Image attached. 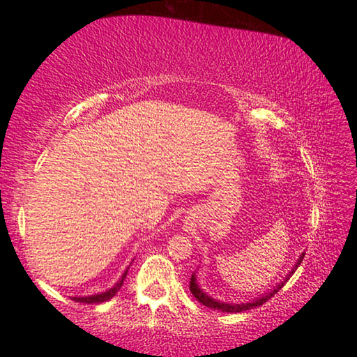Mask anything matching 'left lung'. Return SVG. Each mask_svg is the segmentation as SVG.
I'll use <instances>...</instances> for the list:
<instances>
[{
  "instance_id": "8db88e82",
  "label": "left lung",
  "mask_w": 357,
  "mask_h": 357,
  "mask_svg": "<svg viewBox=\"0 0 357 357\" xmlns=\"http://www.w3.org/2000/svg\"><path fill=\"white\" fill-rule=\"evenodd\" d=\"M304 255H305V253H302V255L298 257V260L296 261V265H294V268L290 270L289 273H287V275L284 277V280H282L280 284L273 287V290H270V292H265L261 297H255V298H253V301H248V302H223V301H218V298H213L211 296H208V294L204 292L202 287H199L198 278H196V273H192V275H191L190 290H191L192 296L196 297V301L202 302L203 305L210 307V309H213V310H221V312H230V314L241 312V310H250V309H253V307H258V305L265 304V302H267L270 297L275 296L278 290H280L282 287L285 285V282L289 280L290 277H292V273L296 272L298 265L302 264V260H304Z\"/></svg>"
}]
</instances>
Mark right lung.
Listing matches in <instances>:
<instances>
[{
  "instance_id": "1",
  "label": "right lung",
  "mask_w": 357,
  "mask_h": 357,
  "mask_svg": "<svg viewBox=\"0 0 357 357\" xmlns=\"http://www.w3.org/2000/svg\"><path fill=\"white\" fill-rule=\"evenodd\" d=\"M129 270V268H127ZM127 270L124 273H122V277L119 278V280L114 284V287H110L109 290H105V292H100V294H93V296H87V297H72L75 302H82V304H100V302H105V301H110L116 294L121 290L122 284H124L126 280V275H127Z\"/></svg>"
}]
</instances>
